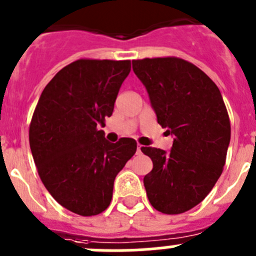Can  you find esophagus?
<instances>
[{
  "instance_id": "esophagus-1",
  "label": "esophagus",
  "mask_w": 256,
  "mask_h": 256,
  "mask_svg": "<svg viewBox=\"0 0 256 256\" xmlns=\"http://www.w3.org/2000/svg\"><path fill=\"white\" fill-rule=\"evenodd\" d=\"M142 145H138V149H136V152H138V154H140V152H142Z\"/></svg>"
}]
</instances>
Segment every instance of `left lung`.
Returning a JSON list of instances; mask_svg holds the SVG:
<instances>
[{
    "instance_id": "8db88e82",
    "label": "left lung",
    "mask_w": 256,
    "mask_h": 256,
    "mask_svg": "<svg viewBox=\"0 0 256 256\" xmlns=\"http://www.w3.org/2000/svg\"><path fill=\"white\" fill-rule=\"evenodd\" d=\"M136 77L149 94L156 120L173 135L170 152L142 148L152 160L144 176L150 204L178 214L211 192L225 166L231 128L228 110L214 80L179 58L132 60Z\"/></svg>"
}]
</instances>
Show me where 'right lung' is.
<instances>
[{"label":"right lung","instance_id":"right-lung-1","mask_svg":"<svg viewBox=\"0 0 256 256\" xmlns=\"http://www.w3.org/2000/svg\"><path fill=\"white\" fill-rule=\"evenodd\" d=\"M130 60L80 59L54 76L36 104L28 131L40 179L54 200L80 216L104 212L118 172L136 142H107L98 126L114 112Z\"/></svg>","mask_w":256,"mask_h":256}]
</instances>
